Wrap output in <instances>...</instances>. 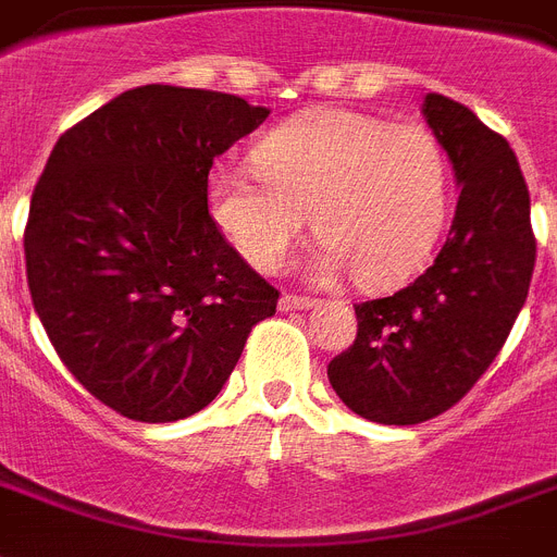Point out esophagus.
I'll return each instance as SVG.
<instances>
[{"label":"esophagus","instance_id":"34e87169","mask_svg":"<svg viewBox=\"0 0 557 557\" xmlns=\"http://www.w3.org/2000/svg\"><path fill=\"white\" fill-rule=\"evenodd\" d=\"M315 305H319L315 298L296 296V293H284L282 301H278V307H282V310H312Z\"/></svg>","mask_w":557,"mask_h":557}]
</instances>
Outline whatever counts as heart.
I'll return each instance as SVG.
<instances>
[{
    "instance_id": "1",
    "label": "heart",
    "mask_w": 557,
    "mask_h": 557,
    "mask_svg": "<svg viewBox=\"0 0 557 557\" xmlns=\"http://www.w3.org/2000/svg\"><path fill=\"white\" fill-rule=\"evenodd\" d=\"M252 164L215 168L207 207L261 273L289 259L312 213L321 275L350 268L361 287H393L424 264L447 213V159L424 124L310 110L252 147Z\"/></svg>"
}]
</instances>
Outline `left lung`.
I'll return each mask as SVG.
<instances>
[{
	"instance_id": "left-lung-1",
	"label": "left lung",
	"mask_w": 557,
	"mask_h": 557,
	"mask_svg": "<svg viewBox=\"0 0 557 557\" xmlns=\"http://www.w3.org/2000/svg\"><path fill=\"white\" fill-rule=\"evenodd\" d=\"M426 124L461 187L435 261L393 296L356 305V342L327 364L352 412L421 424L475 387L516 324L535 268L530 190L509 141L447 96L424 99Z\"/></svg>"
}]
</instances>
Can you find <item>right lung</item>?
Wrapping results in <instances>:
<instances>
[{"label": "right lung", "instance_id": "obj_1", "mask_svg": "<svg viewBox=\"0 0 557 557\" xmlns=\"http://www.w3.org/2000/svg\"><path fill=\"white\" fill-rule=\"evenodd\" d=\"M268 108L199 87L124 90L59 136L25 224L27 289L62 364L119 416L205 410L278 289L215 227L207 176Z\"/></svg>", "mask_w": 557, "mask_h": 557}]
</instances>
